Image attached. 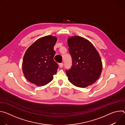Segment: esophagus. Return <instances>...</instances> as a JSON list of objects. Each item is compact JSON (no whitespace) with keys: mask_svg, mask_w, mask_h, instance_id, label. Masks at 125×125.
Listing matches in <instances>:
<instances>
[{"mask_svg":"<svg viewBox=\"0 0 125 125\" xmlns=\"http://www.w3.org/2000/svg\"><path fill=\"white\" fill-rule=\"evenodd\" d=\"M63 67V63H60L59 64V67L60 68H62Z\"/></svg>","mask_w":125,"mask_h":125,"instance_id":"34e87169","label":"esophagus"}]
</instances>
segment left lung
<instances>
[{"label":"left lung","instance_id":"8db88e82","mask_svg":"<svg viewBox=\"0 0 125 125\" xmlns=\"http://www.w3.org/2000/svg\"><path fill=\"white\" fill-rule=\"evenodd\" d=\"M68 45L72 59L71 68L66 70L69 81L82 88L92 85L102 72V61L98 52L90 41L79 36L69 38Z\"/></svg>","mask_w":125,"mask_h":125}]
</instances>
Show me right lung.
Returning <instances> with one entry per match:
<instances>
[{
	"label": "right lung",
	"mask_w": 125,
	"mask_h": 125,
	"mask_svg": "<svg viewBox=\"0 0 125 125\" xmlns=\"http://www.w3.org/2000/svg\"><path fill=\"white\" fill-rule=\"evenodd\" d=\"M56 41L55 37L47 35L37 40L26 51L22 69L25 77L31 83L39 86L44 85L56 74L58 65L53 60Z\"/></svg>",
	"instance_id": "add662e5"
}]
</instances>
